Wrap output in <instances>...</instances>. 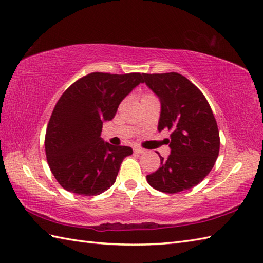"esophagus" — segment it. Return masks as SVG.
<instances>
[{
	"label": "esophagus",
	"mask_w": 263,
	"mask_h": 263,
	"mask_svg": "<svg viewBox=\"0 0 263 263\" xmlns=\"http://www.w3.org/2000/svg\"><path fill=\"white\" fill-rule=\"evenodd\" d=\"M133 150H135L136 154H143L144 152H146V150L142 149V148H135Z\"/></svg>",
	"instance_id": "1"
}]
</instances>
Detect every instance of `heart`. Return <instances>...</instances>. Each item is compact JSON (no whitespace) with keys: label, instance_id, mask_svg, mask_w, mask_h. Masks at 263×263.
I'll return each instance as SVG.
<instances>
[{"label":"heart","instance_id":"heart-1","mask_svg":"<svg viewBox=\"0 0 263 263\" xmlns=\"http://www.w3.org/2000/svg\"><path fill=\"white\" fill-rule=\"evenodd\" d=\"M146 97H149V95H146V96H143V98H146Z\"/></svg>","mask_w":263,"mask_h":263}]
</instances>
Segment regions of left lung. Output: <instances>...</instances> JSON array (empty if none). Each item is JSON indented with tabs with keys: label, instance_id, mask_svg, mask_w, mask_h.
Segmentation results:
<instances>
[{
	"label": "left lung",
	"instance_id": "8db88e82",
	"mask_svg": "<svg viewBox=\"0 0 263 263\" xmlns=\"http://www.w3.org/2000/svg\"><path fill=\"white\" fill-rule=\"evenodd\" d=\"M144 82L159 98L158 131H171V148L160 167L147 175L154 189L177 193L198 185L209 174L219 154V131L203 93L185 77L171 72L144 74Z\"/></svg>",
	"mask_w": 263,
	"mask_h": 263
}]
</instances>
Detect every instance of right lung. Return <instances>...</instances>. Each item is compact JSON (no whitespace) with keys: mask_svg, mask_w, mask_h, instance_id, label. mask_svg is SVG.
<instances>
[{"mask_svg":"<svg viewBox=\"0 0 263 263\" xmlns=\"http://www.w3.org/2000/svg\"><path fill=\"white\" fill-rule=\"evenodd\" d=\"M144 73L93 72L71 85L49 119L45 152L49 168L66 191L97 195L116 181L123 159L133 150L103 140V123L114 119L119 105Z\"/></svg>","mask_w":263,"mask_h":263,"instance_id":"obj_1","label":"right lung"}]
</instances>
